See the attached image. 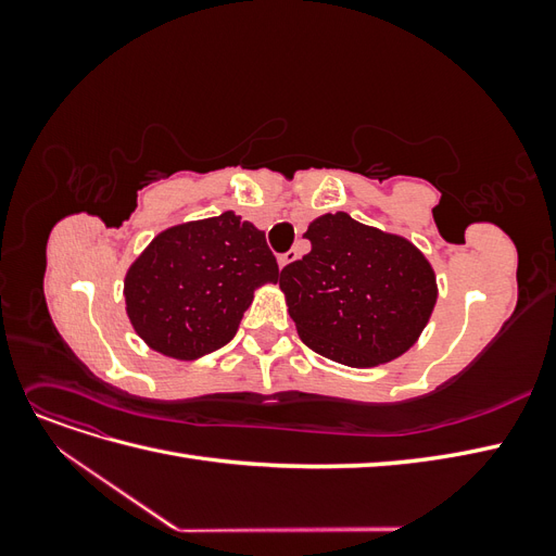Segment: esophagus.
I'll list each match as a JSON object with an SVG mask.
<instances>
[{"label":"esophagus","instance_id":"esophagus-1","mask_svg":"<svg viewBox=\"0 0 556 556\" xmlns=\"http://www.w3.org/2000/svg\"><path fill=\"white\" fill-rule=\"evenodd\" d=\"M296 257H299V252H296V250H288V252H285V255H280V257H278V264H280V268H282V266L292 264Z\"/></svg>","mask_w":556,"mask_h":556}]
</instances>
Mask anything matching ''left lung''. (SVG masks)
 Segmentation results:
<instances>
[{
    "label": "left lung",
    "instance_id": "1",
    "mask_svg": "<svg viewBox=\"0 0 556 556\" xmlns=\"http://www.w3.org/2000/svg\"><path fill=\"white\" fill-rule=\"evenodd\" d=\"M304 237L308 255L280 271L301 341L357 368L403 355L435 304V276L422 252L348 213L317 217Z\"/></svg>",
    "mask_w": 556,
    "mask_h": 556
}]
</instances>
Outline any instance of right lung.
Segmentation results:
<instances>
[{"label": "right lung", "mask_w": 556, "mask_h": 556, "mask_svg": "<svg viewBox=\"0 0 556 556\" xmlns=\"http://www.w3.org/2000/svg\"><path fill=\"white\" fill-rule=\"evenodd\" d=\"M264 282H278L264 231L227 211L153 239L127 271V315L153 350L197 359L233 339Z\"/></svg>", "instance_id": "1"}]
</instances>
